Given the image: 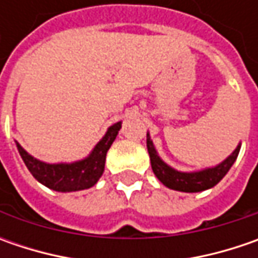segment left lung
Wrapping results in <instances>:
<instances>
[{"label": "left lung", "mask_w": 258, "mask_h": 258, "mask_svg": "<svg viewBox=\"0 0 258 258\" xmlns=\"http://www.w3.org/2000/svg\"><path fill=\"white\" fill-rule=\"evenodd\" d=\"M146 146H148V152L151 158L152 171L156 175V178L164 183L165 186L175 191H182V192H200L208 188H213L214 185H217L225 176V173L233 166L240 152V145H238L237 149L224 162L214 168H207L198 172H179L171 166H168L158 156L149 134L146 135Z\"/></svg>", "instance_id": "1"}]
</instances>
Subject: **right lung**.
Masks as SVG:
<instances>
[{"label": "right lung", "mask_w": 258, "mask_h": 258, "mask_svg": "<svg viewBox=\"0 0 258 258\" xmlns=\"http://www.w3.org/2000/svg\"><path fill=\"white\" fill-rule=\"evenodd\" d=\"M120 127L122 122L110 126L103 139L94 146L92 154L83 161H77L73 164H45L27 154L20 144H17V148L25 166L38 182L58 192H75L87 189L99 181L104 171L106 154Z\"/></svg>", "instance_id": "right-lung-1"}]
</instances>
